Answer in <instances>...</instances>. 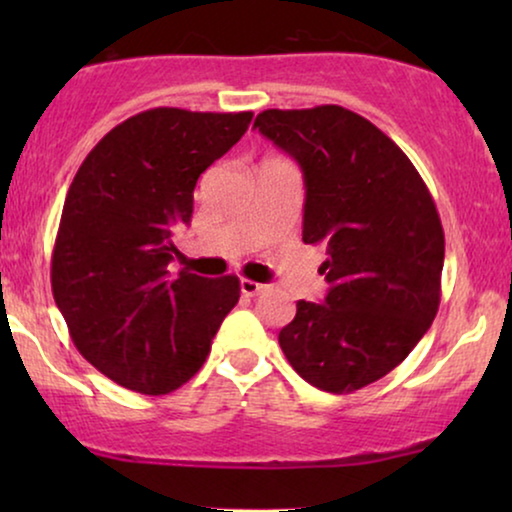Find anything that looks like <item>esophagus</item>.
Returning a JSON list of instances; mask_svg holds the SVG:
<instances>
[{
  "label": "esophagus",
  "mask_w": 512,
  "mask_h": 512,
  "mask_svg": "<svg viewBox=\"0 0 512 512\" xmlns=\"http://www.w3.org/2000/svg\"><path fill=\"white\" fill-rule=\"evenodd\" d=\"M240 289H242L244 296L251 298V296H258V293L265 291V284H258V282H254V279H242Z\"/></svg>",
  "instance_id": "1"
}]
</instances>
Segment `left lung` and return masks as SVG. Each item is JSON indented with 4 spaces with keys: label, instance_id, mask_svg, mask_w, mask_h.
Returning a JSON list of instances; mask_svg holds the SVG:
<instances>
[{
    "label": "left lung",
    "instance_id": "1",
    "mask_svg": "<svg viewBox=\"0 0 512 512\" xmlns=\"http://www.w3.org/2000/svg\"><path fill=\"white\" fill-rule=\"evenodd\" d=\"M254 128L303 170V242L324 247L319 272L331 284L324 303L298 300L279 347L312 387L352 394L391 373L436 319V202L410 158L338 104L265 109Z\"/></svg>",
    "mask_w": 512,
    "mask_h": 512
}]
</instances>
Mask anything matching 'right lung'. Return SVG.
<instances>
[{
	"label": "right lung",
	"mask_w": 512,
	"mask_h": 512,
	"mask_svg": "<svg viewBox=\"0 0 512 512\" xmlns=\"http://www.w3.org/2000/svg\"><path fill=\"white\" fill-rule=\"evenodd\" d=\"M251 111L146 109L118 123L67 191L51 258L55 305L83 359L137 394L163 396L202 368L240 300L235 275L167 263L198 177L247 132Z\"/></svg>",
	"instance_id": "right-lung-1"
}]
</instances>
